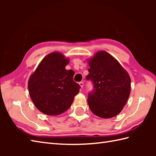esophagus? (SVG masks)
I'll use <instances>...</instances> for the list:
<instances>
[{
  "label": "esophagus",
  "instance_id": "esophagus-1",
  "mask_svg": "<svg viewBox=\"0 0 156 156\" xmlns=\"http://www.w3.org/2000/svg\"><path fill=\"white\" fill-rule=\"evenodd\" d=\"M79 85L80 86V87H81V88H83V87H84V83L82 82H80V83H79Z\"/></svg>",
  "mask_w": 156,
  "mask_h": 156
}]
</instances>
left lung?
Here are the masks:
<instances>
[{
    "label": "left lung",
    "instance_id": "left-lung-1",
    "mask_svg": "<svg viewBox=\"0 0 156 156\" xmlns=\"http://www.w3.org/2000/svg\"><path fill=\"white\" fill-rule=\"evenodd\" d=\"M89 74L87 78L94 84L88 104L99 117L108 119L120 113L131 92V78L113 56L101 50L88 59Z\"/></svg>",
    "mask_w": 156,
    "mask_h": 156
}]
</instances>
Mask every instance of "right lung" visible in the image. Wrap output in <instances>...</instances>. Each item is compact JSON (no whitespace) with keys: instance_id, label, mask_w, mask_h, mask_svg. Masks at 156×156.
Segmentation results:
<instances>
[{"instance_id":"right-lung-1","label":"right lung","mask_w":156,"mask_h":156,"mask_svg":"<svg viewBox=\"0 0 156 156\" xmlns=\"http://www.w3.org/2000/svg\"><path fill=\"white\" fill-rule=\"evenodd\" d=\"M69 59L54 51L42 59L28 81L31 100L47 115H59L70 107L80 87L73 80L74 72L66 69Z\"/></svg>"}]
</instances>
